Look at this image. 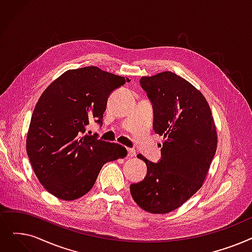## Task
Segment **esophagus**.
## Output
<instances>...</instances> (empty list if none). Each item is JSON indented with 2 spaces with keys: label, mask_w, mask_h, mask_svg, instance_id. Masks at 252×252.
Returning a JSON list of instances; mask_svg holds the SVG:
<instances>
[{
  "label": "esophagus",
  "mask_w": 252,
  "mask_h": 252,
  "mask_svg": "<svg viewBox=\"0 0 252 252\" xmlns=\"http://www.w3.org/2000/svg\"><path fill=\"white\" fill-rule=\"evenodd\" d=\"M135 156H136V151L134 149H132V148H127V157L133 158Z\"/></svg>",
  "instance_id": "obj_1"
}]
</instances>
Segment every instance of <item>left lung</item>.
<instances>
[{"mask_svg":"<svg viewBox=\"0 0 252 252\" xmlns=\"http://www.w3.org/2000/svg\"><path fill=\"white\" fill-rule=\"evenodd\" d=\"M140 84L152 104L153 129L165 141L158 162L137 156L147 173L130 184V194L147 212L169 213L201 189L216 152V128L205 96L180 76L162 72Z\"/></svg>","mask_w":252,"mask_h":252,"instance_id":"left-lung-1","label":"left lung"}]
</instances>
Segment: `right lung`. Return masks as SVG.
Returning <instances> with one entry per match:
<instances>
[{"label": "right lung", "instance_id": "right-lung-1", "mask_svg": "<svg viewBox=\"0 0 252 252\" xmlns=\"http://www.w3.org/2000/svg\"><path fill=\"white\" fill-rule=\"evenodd\" d=\"M125 83V77L92 65L64 72L40 96L27 152L37 178L54 196L80 198L92 189L106 162L126 156L122 145L84 135L91 120L102 126L109 95Z\"/></svg>", "mask_w": 252, "mask_h": 252}]
</instances>
